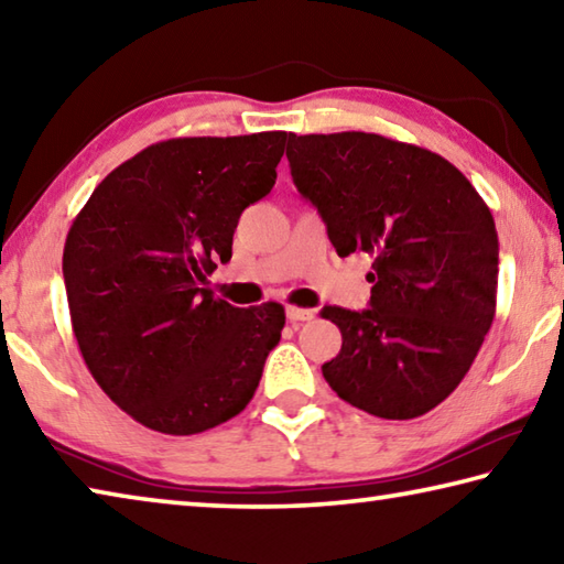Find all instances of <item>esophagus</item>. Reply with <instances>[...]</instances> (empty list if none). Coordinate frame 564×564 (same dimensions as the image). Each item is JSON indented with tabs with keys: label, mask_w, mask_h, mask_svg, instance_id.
I'll use <instances>...</instances> for the list:
<instances>
[{
	"label": "esophagus",
	"mask_w": 564,
	"mask_h": 564,
	"mask_svg": "<svg viewBox=\"0 0 564 564\" xmlns=\"http://www.w3.org/2000/svg\"><path fill=\"white\" fill-rule=\"evenodd\" d=\"M285 316H289V321H311L313 316H316V311L299 308V305H289V308H285Z\"/></svg>",
	"instance_id": "obj_1"
}]
</instances>
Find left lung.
I'll list each match as a JSON object with an SVG mask.
<instances>
[{"label": "left lung", "mask_w": 564, "mask_h": 564, "mask_svg": "<svg viewBox=\"0 0 564 564\" xmlns=\"http://www.w3.org/2000/svg\"><path fill=\"white\" fill-rule=\"evenodd\" d=\"M285 156L340 259L373 261L370 308L321 311L343 336L323 378L376 417L425 415L460 386L492 326L488 204L441 154L380 133H291Z\"/></svg>", "instance_id": "8db88e82"}]
</instances>
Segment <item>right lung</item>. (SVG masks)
Instances as JSON below:
<instances>
[{
	"instance_id": "add662e5",
	"label": "right lung",
	"mask_w": 564,
	"mask_h": 564,
	"mask_svg": "<svg viewBox=\"0 0 564 564\" xmlns=\"http://www.w3.org/2000/svg\"><path fill=\"white\" fill-rule=\"evenodd\" d=\"M289 131L151 144L94 188L64 243L74 338L137 423L196 435L251 403L281 340V303L236 308L206 289L243 208L269 194Z\"/></svg>"
}]
</instances>
